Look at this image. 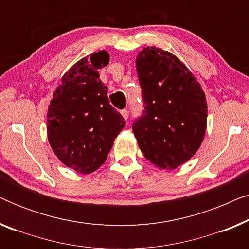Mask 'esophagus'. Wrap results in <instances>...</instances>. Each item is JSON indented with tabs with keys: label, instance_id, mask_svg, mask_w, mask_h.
I'll list each match as a JSON object with an SVG mask.
<instances>
[{
	"label": "esophagus",
	"instance_id": "esophagus-1",
	"mask_svg": "<svg viewBox=\"0 0 249 249\" xmlns=\"http://www.w3.org/2000/svg\"><path fill=\"white\" fill-rule=\"evenodd\" d=\"M120 113H121V115H122V118H124V120H127L128 115H129V111H128V110H122V111L120 112Z\"/></svg>",
	"mask_w": 249,
	"mask_h": 249
}]
</instances>
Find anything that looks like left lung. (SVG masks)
Instances as JSON below:
<instances>
[{"instance_id": "left-lung-1", "label": "left lung", "mask_w": 249, "mask_h": 249, "mask_svg": "<svg viewBox=\"0 0 249 249\" xmlns=\"http://www.w3.org/2000/svg\"><path fill=\"white\" fill-rule=\"evenodd\" d=\"M144 111L132 124L146 159L161 170L189 161L206 131L207 102L195 76L176 55L155 46L136 57Z\"/></svg>"}]
</instances>
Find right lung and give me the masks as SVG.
Wrapping results in <instances>:
<instances>
[{
	"label": "right lung",
	"instance_id": "add662e5",
	"mask_svg": "<svg viewBox=\"0 0 249 249\" xmlns=\"http://www.w3.org/2000/svg\"><path fill=\"white\" fill-rule=\"evenodd\" d=\"M107 51L74 63L63 74L47 111V138L68 168L88 175L105 162L125 122L107 98L98 69L107 67Z\"/></svg>",
	"mask_w": 249,
	"mask_h": 249
}]
</instances>
